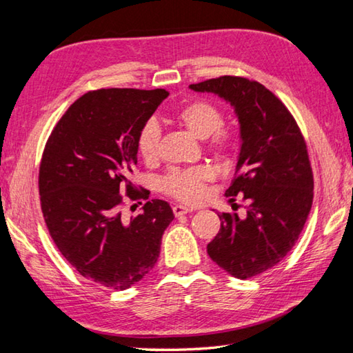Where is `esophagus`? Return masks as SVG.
I'll return each mask as SVG.
<instances>
[{
    "mask_svg": "<svg viewBox=\"0 0 353 353\" xmlns=\"http://www.w3.org/2000/svg\"><path fill=\"white\" fill-rule=\"evenodd\" d=\"M172 210H174L175 216H181V214H187V213L193 212V208L181 205V204H176V205H174V208H172Z\"/></svg>",
    "mask_w": 353,
    "mask_h": 353,
    "instance_id": "1",
    "label": "esophagus"
}]
</instances>
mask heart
Returning <instances> with one entry per match:
<instances>
[{
    "label": "heart",
    "instance_id": "1",
    "mask_svg": "<svg viewBox=\"0 0 353 353\" xmlns=\"http://www.w3.org/2000/svg\"><path fill=\"white\" fill-rule=\"evenodd\" d=\"M175 120L193 137L207 140V149L213 155L225 158L236 146V132L222 125V110L204 99H196L183 105L175 112ZM161 129L157 121L148 120L137 135V150L146 161H154L160 149ZM213 170L207 166L174 169L161 179V189L168 195L184 203H198L205 193V184L212 181Z\"/></svg>",
    "mask_w": 353,
    "mask_h": 353
}]
</instances>
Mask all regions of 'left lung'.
<instances>
[{
	"instance_id": "left-lung-1",
	"label": "left lung",
	"mask_w": 353,
	"mask_h": 353,
	"mask_svg": "<svg viewBox=\"0 0 353 353\" xmlns=\"http://www.w3.org/2000/svg\"><path fill=\"white\" fill-rule=\"evenodd\" d=\"M234 106L241 154L227 196L248 199L245 218L221 213V230L207 245L213 262L237 279L254 277L296 245L314 199V176L297 121L274 92L239 76L192 83Z\"/></svg>"
}]
</instances>
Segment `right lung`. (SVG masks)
Wrapping results in <instances>:
<instances>
[{
    "label": "right lung",
    "instance_id": "add662e5",
    "mask_svg": "<svg viewBox=\"0 0 353 353\" xmlns=\"http://www.w3.org/2000/svg\"><path fill=\"white\" fill-rule=\"evenodd\" d=\"M168 96L161 88L88 91L57 121L41 158L39 198L50 236L79 274L111 290H128L155 267L174 221L161 199L148 201L129 221L120 212L126 196L149 198L131 181L137 135Z\"/></svg>",
    "mask_w": 353,
    "mask_h": 353
}]
</instances>
